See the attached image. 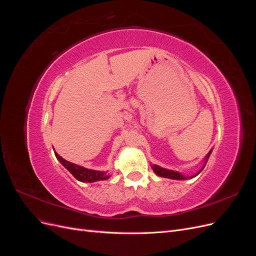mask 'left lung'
<instances>
[{"mask_svg":"<svg viewBox=\"0 0 256 256\" xmlns=\"http://www.w3.org/2000/svg\"><path fill=\"white\" fill-rule=\"evenodd\" d=\"M210 154H212V150L209 152L208 154H207V156L205 157V166H206V162H207V160H208V158H209V156H210ZM204 166L200 170V171L196 174V175H193V176H190V177H186V176H184V175H182L180 173H178V172H175V171H171V170H166V168H160L159 166H156V164H152V171L156 173L158 176H160V177H166V178H171V180H188V178H193V177H196V175H198L200 172L203 171V168H204Z\"/></svg>","mask_w":256,"mask_h":256,"instance_id":"obj_1","label":"left lung"}]
</instances>
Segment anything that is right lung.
<instances>
[{
    "mask_svg": "<svg viewBox=\"0 0 256 256\" xmlns=\"http://www.w3.org/2000/svg\"><path fill=\"white\" fill-rule=\"evenodd\" d=\"M54 154H56V157L58 158V160L60 162V164H63L68 170V171L72 174V176L74 178H76L79 182H98V180H106L110 177V175H108L106 172L85 168L78 164H72V162L65 160L64 158H62L58 152H54Z\"/></svg>",
    "mask_w": 256,
    "mask_h": 256,
    "instance_id": "add662e5",
    "label": "right lung"
}]
</instances>
